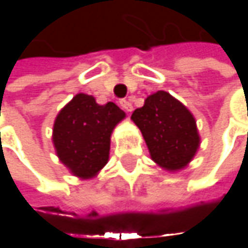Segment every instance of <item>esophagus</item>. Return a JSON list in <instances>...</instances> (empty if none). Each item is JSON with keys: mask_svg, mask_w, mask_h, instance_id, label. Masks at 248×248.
Here are the masks:
<instances>
[{"mask_svg": "<svg viewBox=\"0 0 248 248\" xmlns=\"http://www.w3.org/2000/svg\"><path fill=\"white\" fill-rule=\"evenodd\" d=\"M121 106H122V109H124V112H132V109H133V106H132V103L129 102V100H121Z\"/></svg>", "mask_w": 248, "mask_h": 248, "instance_id": "34e87169", "label": "esophagus"}]
</instances>
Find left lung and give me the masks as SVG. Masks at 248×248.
Listing matches in <instances>:
<instances>
[{
    "instance_id": "1",
    "label": "left lung",
    "mask_w": 248,
    "mask_h": 248,
    "mask_svg": "<svg viewBox=\"0 0 248 248\" xmlns=\"http://www.w3.org/2000/svg\"><path fill=\"white\" fill-rule=\"evenodd\" d=\"M130 119L140 129L151 158L167 171L185 168L200 148L192 113L168 92L148 96Z\"/></svg>"
}]
</instances>
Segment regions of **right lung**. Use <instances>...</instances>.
I'll return each instance as SVG.
<instances>
[{
	"instance_id": "right-lung-1",
	"label": "right lung",
	"mask_w": 248,
	"mask_h": 248,
	"mask_svg": "<svg viewBox=\"0 0 248 248\" xmlns=\"http://www.w3.org/2000/svg\"><path fill=\"white\" fill-rule=\"evenodd\" d=\"M113 102L97 105L93 96L78 93L59 112L53 127V143L69 171L89 179L108 164L110 136L124 119Z\"/></svg>"
}]
</instances>
